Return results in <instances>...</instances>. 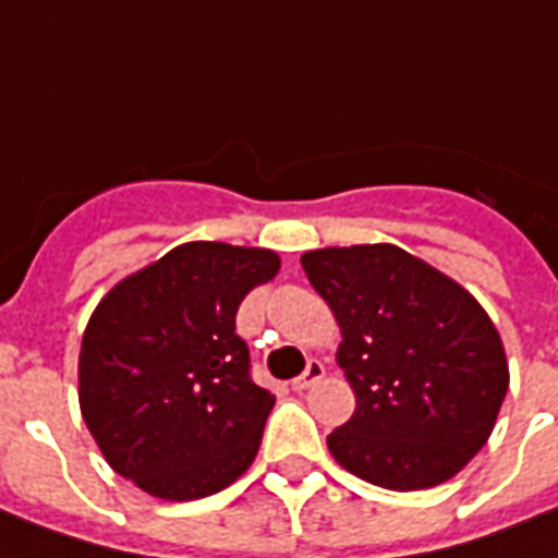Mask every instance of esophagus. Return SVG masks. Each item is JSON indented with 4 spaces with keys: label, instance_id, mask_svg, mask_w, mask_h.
<instances>
[{
    "label": "esophagus",
    "instance_id": "34e87169",
    "mask_svg": "<svg viewBox=\"0 0 558 558\" xmlns=\"http://www.w3.org/2000/svg\"><path fill=\"white\" fill-rule=\"evenodd\" d=\"M323 373H326V369H323V364H319V361H308V366H305V373H302L300 378H293L291 387L296 392L308 390V387H314V384H317L319 378H323Z\"/></svg>",
    "mask_w": 558,
    "mask_h": 558
}]
</instances>
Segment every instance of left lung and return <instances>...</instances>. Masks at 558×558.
<instances>
[{
  "label": "left lung",
  "mask_w": 558,
  "mask_h": 558,
  "mask_svg": "<svg viewBox=\"0 0 558 558\" xmlns=\"http://www.w3.org/2000/svg\"><path fill=\"white\" fill-rule=\"evenodd\" d=\"M340 326L355 413L328 434L347 472L392 492L451 481L489 439L509 387L495 323L463 284L396 244L300 258Z\"/></svg>",
  "instance_id": "left-lung-1"
}]
</instances>
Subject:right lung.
<instances>
[{"label":"right lung","mask_w":558,"mask_h":558,"mask_svg":"<svg viewBox=\"0 0 558 558\" xmlns=\"http://www.w3.org/2000/svg\"><path fill=\"white\" fill-rule=\"evenodd\" d=\"M276 274L274 250L189 241L98 302L77 399L113 472L162 500L206 498L247 472L276 399L250 378L235 314Z\"/></svg>","instance_id":"obj_1"}]
</instances>
